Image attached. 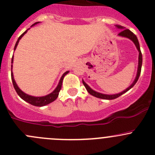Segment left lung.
I'll use <instances>...</instances> for the list:
<instances>
[{"mask_svg": "<svg viewBox=\"0 0 155 155\" xmlns=\"http://www.w3.org/2000/svg\"><path fill=\"white\" fill-rule=\"evenodd\" d=\"M116 27H117V28H120V29H123L122 31H121L118 34V35L122 36V37L128 38H130V39L131 40V41H133V43L135 44V45H136V48H137V50L139 51V65H138V70H137V74H136V79H135V80L133 81V84H132V85H130V87H128L127 89L124 90V91H122V92H120V93H118V94H101V93L97 92V91H94L93 89H91V88H90V87L88 86V85H87V84L85 83V82H84V80H82V83H83L84 86L85 87V88H86V90L88 91V92L90 94H91V95L94 96V97H98V98L105 99V100H112V99L117 98V97H120V96L122 95L123 94L126 93L127 91H128L130 89V88H133V87L135 85V84L137 82L138 79H139V76H140V73H141V69H142V52H141L140 46H139V41H138V38H137V37H136V35H135L133 32H132V31H130V29H125V28H124V26H122V25H116Z\"/></svg>", "mask_w": 155, "mask_h": 155, "instance_id": "left-lung-1", "label": "left lung"}]
</instances>
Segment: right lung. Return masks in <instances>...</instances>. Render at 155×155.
<instances>
[{
  "instance_id": "add662e5",
  "label": "right lung",
  "mask_w": 155,
  "mask_h": 155,
  "mask_svg": "<svg viewBox=\"0 0 155 155\" xmlns=\"http://www.w3.org/2000/svg\"><path fill=\"white\" fill-rule=\"evenodd\" d=\"M37 23H38V22L34 23L32 25H31V26H33V25H35V24H37ZM27 31H28V29H27L25 31H24V32L22 33V34L19 37V38H18L16 45H15L14 50H16V46L18 45V43H19V40L21 39V38H22V36H23L27 32ZM13 58H12V61H11L12 64H13ZM11 67H13V65L11 66ZM68 73H69V71H67V72H65L64 74H63L62 77L61 78V80H60V82H59V83H58L57 88H55V89L54 90V91H52L51 94H48V95H45V96H41V97H34V96L28 95V94L24 93L23 91H22V90H21L20 88L18 87V85H16V82H15V80H14V78H13V72L12 71H11V79H12V82H13V87H14L16 93H17L18 95H19V97L22 99V100H24L25 101L28 102V103H29L30 104L34 105V106L42 107V106H45V105L51 103V102H53L54 101L56 100L57 97H58V94H59L60 91H61V87H62L63 79H64V76H65Z\"/></svg>"
}]
</instances>
